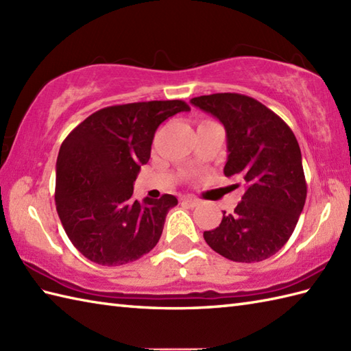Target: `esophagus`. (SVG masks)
Masks as SVG:
<instances>
[{
	"label": "esophagus",
	"instance_id": "1",
	"mask_svg": "<svg viewBox=\"0 0 351 351\" xmlns=\"http://www.w3.org/2000/svg\"><path fill=\"white\" fill-rule=\"evenodd\" d=\"M181 200H182V204L189 205V206H196V205H199V199L193 197V196H184Z\"/></svg>",
	"mask_w": 351,
	"mask_h": 351
}]
</instances>
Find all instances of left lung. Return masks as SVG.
Returning <instances> with one entry per match:
<instances>
[{
	"label": "left lung",
	"mask_w": 351,
	"mask_h": 351,
	"mask_svg": "<svg viewBox=\"0 0 351 351\" xmlns=\"http://www.w3.org/2000/svg\"><path fill=\"white\" fill-rule=\"evenodd\" d=\"M193 106L226 130L225 175L241 181L234 214L205 230L213 250L235 263H259L279 252L294 232L306 200L302 152L294 132L264 104L240 93L197 96ZM240 187V184H235Z\"/></svg>",
	"instance_id": "1"
}]
</instances>
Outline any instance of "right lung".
I'll use <instances>...</instances> for the list:
<instances>
[{
  "label": "right lung",
  "instance_id": "1",
  "mask_svg": "<svg viewBox=\"0 0 351 351\" xmlns=\"http://www.w3.org/2000/svg\"><path fill=\"white\" fill-rule=\"evenodd\" d=\"M190 107L149 101L102 108L62 143L56 166V206L69 240L99 265H123L151 252L178 199L134 200V181L151 158L155 131Z\"/></svg>",
  "mask_w": 351,
  "mask_h": 351
}]
</instances>
